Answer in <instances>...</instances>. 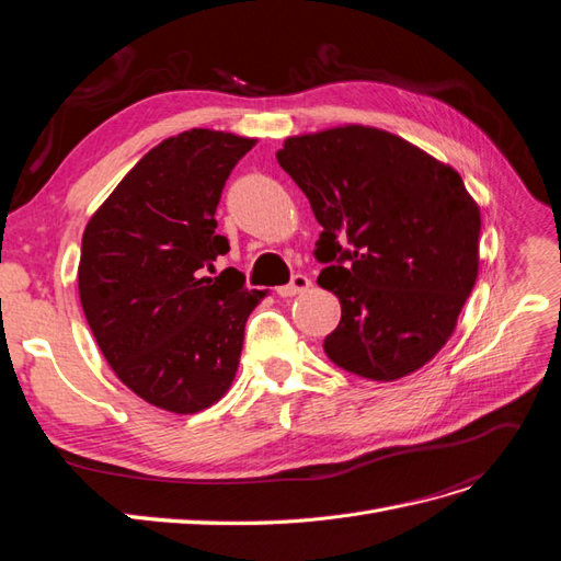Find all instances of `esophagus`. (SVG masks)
Wrapping results in <instances>:
<instances>
[{
    "mask_svg": "<svg viewBox=\"0 0 561 561\" xmlns=\"http://www.w3.org/2000/svg\"><path fill=\"white\" fill-rule=\"evenodd\" d=\"M309 287H311L309 276L295 274V276H293V280L287 283V285H280L276 293H278L280 297H295V295H299V293H304V290H309Z\"/></svg>",
    "mask_w": 561,
    "mask_h": 561,
    "instance_id": "esophagus-1",
    "label": "esophagus"
}]
</instances>
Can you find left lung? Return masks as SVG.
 <instances>
[{
    "label": "left lung",
    "mask_w": 561,
    "mask_h": 561,
    "mask_svg": "<svg viewBox=\"0 0 561 561\" xmlns=\"http://www.w3.org/2000/svg\"><path fill=\"white\" fill-rule=\"evenodd\" d=\"M276 159L322 227L318 285L342 304L328 358L371 381L412 375L447 344L478 278L480 208L461 175L369 126L295 135Z\"/></svg>",
    "instance_id": "8db88e82"
}]
</instances>
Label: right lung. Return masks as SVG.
Instances as JSON below:
<instances>
[{
    "mask_svg": "<svg viewBox=\"0 0 561 561\" xmlns=\"http://www.w3.org/2000/svg\"><path fill=\"white\" fill-rule=\"evenodd\" d=\"M254 147L192 128L135 163L81 239L79 297L105 360L135 396L175 414L222 398L239 369L245 320L264 297L236 268L215 274L225 182Z\"/></svg>",
    "mask_w": 561,
    "mask_h": 561,
    "instance_id": "obj_1",
    "label": "right lung"
}]
</instances>
